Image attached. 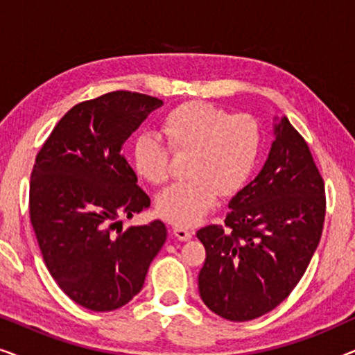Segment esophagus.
<instances>
[{
	"label": "esophagus",
	"mask_w": 355,
	"mask_h": 355,
	"mask_svg": "<svg viewBox=\"0 0 355 355\" xmlns=\"http://www.w3.org/2000/svg\"><path fill=\"white\" fill-rule=\"evenodd\" d=\"M173 234L176 236L179 241H191L192 236H193V232L186 230V227L176 226V227H173Z\"/></svg>",
	"instance_id": "esophagus-1"
}]
</instances>
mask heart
<instances>
[{
  "label": "heart",
  "instance_id": "1",
  "mask_svg": "<svg viewBox=\"0 0 355 355\" xmlns=\"http://www.w3.org/2000/svg\"><path fill=\"white\" fill-rule=\"evenodd\" d=\"M162 134L174 153H189L191 179L159 192L157 210L164 220L191 227L215 207L218 192L231 197L245 186L259 163L260 124L249 114H231L205 101H187L169 111ZM135 171L152 184L168 176L169 150L153 135H140L132 147Z\"/></svg>",
  "mask_w": 355,
  "mask_h": 355
}]
</instances>
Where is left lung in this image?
Instances as JSON below:
<instances>
[{
    "instance_id": "8db88e82",
    "label": "left lung",
    "mask_w": 355,
    "mask_h": 355,
    "mask_svg": "<svg viewBox=\"0 0 355 355\" xmlns=\"http://www.w3.org/2000/svg\"><path fill=\"white\" fill-rule=\"evenodd\" d=\"M268 158L231 198L225 226L197 231L207 250L198 291L231 322L268 313L291 294L317 250L324 184L309 145L286 116H275Z\"/></svg>"
}]
</instances>
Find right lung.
Here are the masks:
<instances>
[{
	"instance_id": "add662e5",
	"label": "right lung",
	"mask_w": 355,
	"mask_h": 355,
	"mask_svg": "<svg viewBox=\"0 0 355 355\" xmlns=\"http://www.w3.org/2000/svg\"><path fill=\"white\" fill-rule=\"evenodd\" d=\"M162 105L125 90L82 101L55 125L33 164L31 221L43 261L64 294L94 312L132 300L166 241L159 220L125 231L121 221L150 207L121 150Z\"/></svg>"
}]
</instances>
